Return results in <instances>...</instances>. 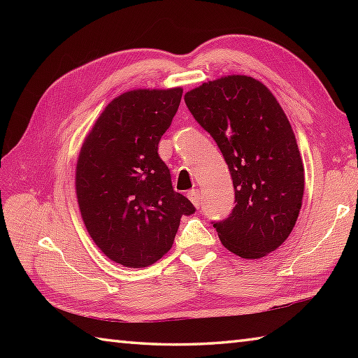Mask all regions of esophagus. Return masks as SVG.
<instances>
[{"label":"esophagus","instance_id":"34e87169","mask_svg":"<svg viewBox=\"0 0 358 358\" xmlns=\"http://www.w3.org/2000/svg\"><path fill=\"white\" fill-rule=\"evenodd\" d=\"M187 196H189V200L194 203V206H196V208L200 206V201L201 200H200V191H199V189H192V191L187 194Z\"/></svg>","mask_w":358,"mask_h":358}]
</instances>
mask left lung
Returning a JSON list of instances; mask_svg holds the SVG:
<instances>
[{
    "instance_id": "left-lung-1",
    "label": "left lung",
    "mask_w": 358,
    "mask_h": 358,
    "mask_svg": "<svg viewBox=\"0 0 358 358\" xmlns=\"http://www.w3.org/2000/svg\"><path fill=\"white\" fill-rule=\"evenodd\" d=\"M229 167L235 208L212 222L223 246L241 258H262L285 243L299 218L305 169L291 123L263 83L229 75L185 95Z\"/></svg>"
}]
</instances>
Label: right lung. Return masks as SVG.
<instances>
[{"label":"right lung","instance_id":"obj_1","mask_svg":"<svg viewBox=\"0 0 358 358\" xmlns=\"http://www.w3.org/2000/svg\"><path fill=\"white\" fill-rule=\"evenodd\" d=\"M183 89H136L112 100L80 150L75 189L83 222L112 262L146 268L173 245L180 218L195 212L173 191L158 143Z\"/></svg>","mask_w":358,"mask_h":358}]
</instances>
